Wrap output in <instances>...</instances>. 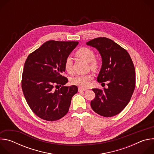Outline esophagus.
Masks as SVG:
<instances>
[{
  "label": "esophagus",
  "instance_id": "34e87169",
  "mask_svg": "<svg viewBox=\"0 0 154 154\" xmlns=\"http://www.w3.org/2000/svg\"><path fill=\"white\" fill-rule=\"evenodd\" d=\"M86 90H87V89H86V88H81V87L79 88V92L83 91H86Z\"/></svg>",
  "mask_w": 154,
  "mask_h": 154
}]
</instances>
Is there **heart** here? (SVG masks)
<instances>
[{
  "mask_svg": "<svg viewBox=\"0 0 154 154\" xmlns=\"http://www.w3.org/2000/svg\"><path fill=\"white\" fill-rule=\"evenodd\" d=\"M76 56L82 58L87 63H90V68L92 69H96L98 67V63L95 58L94 52L88 48H81L75 53ZM64 68L68 73L73 72L72 60L71 57H68L64 61ZM93 79V75L91 74L85 75H77L71 79V83L73 85H77L81 87H88L91 81Z\"/></svg>",
  "mask_w": 154,
  "mask_h": 154,
  "instance_id": "obj_1",
  "label": "heart"
}]
</instances>
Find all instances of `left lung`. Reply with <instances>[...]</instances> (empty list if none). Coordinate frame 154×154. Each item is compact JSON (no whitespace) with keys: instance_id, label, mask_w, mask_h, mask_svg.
<instances>
[{"instance_id":"8db88e82","label":"left lung","mask_w":154,"mask_h":154,"mask_svg":"<svg viewBox=\"0 0 154 154\" xmlns=\"http://www.w3.org/2000/svg\"><path fill=\"white\" fill-rule=\"evenodd\" d=\"M86 45L97 49L102 57L98 82H108V88L93 89L95 98L91 101V106L100 116H114L123 110L134 91L135 71L133 61L125 49L107 38H94Z\"/></svg>"}]
</instances>
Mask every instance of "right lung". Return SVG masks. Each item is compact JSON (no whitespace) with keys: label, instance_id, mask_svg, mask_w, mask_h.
<instances>
[{"label":"right lung","instance_id":"obj_1","mask_svg":"<svg viewBox=\"0 0 154 154\" xmlns=\"http://www.w3.org/2000/svg\"><path fill=\"white\" fill-rule=\"evenodd\" d=\"M78 44L77 41H48L27 58L22 89L32 112L44 120L54 121L64 116L72 96L78 91L75 85L64 86L68 80L62 75L66 58ZM59 85L60 89L55 90Z\"/></svg>","mask_w":154,"mask_h":154}]
</instances>
